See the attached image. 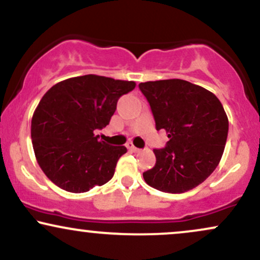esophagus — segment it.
<instances>
[{
	"label": "esophagus",
	"mask_w": 260,
	"mask_h": 260,
	"mask_svg": "<svg viewBox=\"0 0 260 260\" xmlns=\"http://www.w3.org/2000/svg\"><path fill=\"white\" fill-rule=\"evenodd\" d=\"M126 147H127L128 150H129V151H133V153H139V151H140V149H138V148L134 147V145L132 144V143H127Z\"/></svg>",
	"instance_id": "1"
}]
</instances>
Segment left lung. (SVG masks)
Instances as JSON below:
<instances>
[{
	"instance_id": "8db88e82",
	"label": "left lung",
	"mask_w": 260,
	"mask_h": 260,
	"mask_svg": "<svg viewBox=\"0 0 260 260\" xmlns=\"http://www.w3.org/2000/svg\"><path fill=\"white\" fill-rule=\"evenodd\" d=\"M153 112L156 129L170 140L154 149L156 164L143 174L150 187L166 193H184L213 174L221 160L229 120L215 95L182 79L139 84Z\"/></svg>"
}]
</instances>
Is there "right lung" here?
<instances>
[{
    "instance_id": "obj_1",
    "label": "right lung",
    "mask_w": 260,
    "mask_h": 260,
    "mask_svg": "<svg viewBox=\"0 0 260 260\" xmlns=\"http://www.w3.org/2000/svg\"><path fill=\"white\" fill-rule=\"evenodd\" d=\"M134 88V82L86 74L46 91L32 115L31 142L50 181L67 192L83 193L111 180L127 148L106 144L94 132L109 124L118 99Z\"/></svg>"
}]
</instances>
